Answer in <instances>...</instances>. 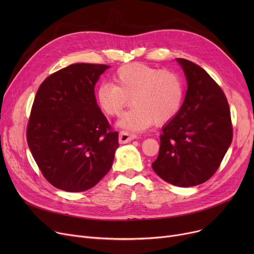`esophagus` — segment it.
I'll use <instances>...</instances> for the list:
<instances>
[{
	"label": "esophagus",
	"instance_id": "34e87169",
	"mask_svg": "<svg viewBox=\"0 0 254 254\" xmlns=\"http://www.w3.org/2000/svg\"><path fill=\"white\" fill-rule=\"evenodd\" d=\"M135 138H136V135L130 134V132H127L125 130H122L119 132V143L122 144H127L131 140H134Z\"/></svg>",
	"mask_w": 254,
	"mask_h": 254
}]
</instances>
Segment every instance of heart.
<instances>
[{
	"instance_id": "heart-1",
	"label": "heart",
	"mask_w": 254,
	"mask_h": 254,
	"mask_svg": "<svg viewBox=\"0 0 254 254\" xmlns=\"http://www.w3.org/2000/svg\"><path fill=\"white\" fill-rule=\"evenodd\" d=\"M113 83L98 86L100 108L109 116H118L131 99L132 106L118 126L130 131H143L154 123L164 125L180 111L184 83L175 72L141 63L125 64L115 72Z\"/></svg>"
}]
</instances>
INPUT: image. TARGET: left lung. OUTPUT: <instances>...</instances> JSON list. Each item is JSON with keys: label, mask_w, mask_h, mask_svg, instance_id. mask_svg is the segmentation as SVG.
Listing matches in <instances>:
<instances>
[{"label": "left lung", "mask_w": 254, "mask_h": 254, "mask_svg": "<svg viewBox=\"0 0 254 254\" xmlns=\"http://www.w3.org/2000/svg\"><path fill=\"white\" fill-rule=\"evenodd\" d=\"M188 81L179 113L163 127L156 174L173 185L202 184L217 171L233 140L228 100L201 66L176 59Z\"/></svg>", "instance_id": "8db88e82"}]
</instances>
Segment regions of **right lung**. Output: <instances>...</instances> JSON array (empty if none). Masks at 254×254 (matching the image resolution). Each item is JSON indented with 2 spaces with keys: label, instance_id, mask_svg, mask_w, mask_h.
<instances>
[{
  "label": "right lung",
  "instance_id": "1",
  "mask_svg": "<svg viewBox=\"0 0 254 254\" xmlns=\"http://www.w3.org/2000/svg\"><path fill=\"white\" fill-rule=\"evenodd\" d=\"M110 65L73 64L39 86L26 128L35 162L55 188L84 191L112 167L118 132L111 128L95 96Z\"/></svg>",
  "mask_w": 254,
  "mask_h": 254
}]
</instances>
